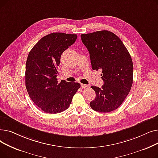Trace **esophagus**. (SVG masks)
I'll return each mask as SVG.
<instances>
[{
	"label": "esophagus",
	"mask_w": 158,
	"mask_h": 158,
	"mask_svg": "<svg viewBox=\"0 0 158 158\" xmlns=\"http://www.w3.org/2000/svg\"><path fill=\"white\" fill-rule=\"evenodd\" d=\"M81 88H88L89 87V85H84V84H81Z\"/></svg>",
	"instance_id": "obj_1"
}]
</instances>
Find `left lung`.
<instances>
[{
    "mask_svg": "<svg viewBox=\"0 0 158 158\" xmlns=\"http://www.w3.org/2000/svg\"><path fill=\"white\" fill-rule=\"evenodd\" d=\"M88 48L94 70H101L104 84L92 86L96 97L89 103L94 111L109 113L117 110L129 94L133 77L131 56L121 40L108 31L81 35Z\"/></svg>",
    "mask_w": 158,
    "mask_h": 158,
    "instance_id": "1",
    "label": "left lung"
}]
</instances>
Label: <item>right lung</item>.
Segmentation results:
<instances>
[{
  "mask_svg": "<svg viewBox=\"0 0 158 158\" xmlns=\"http://www.w3.org/2000/svg\"><path fill=\"white\" fill-rule=\"evenodd\" d=\"M77 35L54 32L40 39L29 52L26 66V86L32 102L43 111L56 114L69 108L81 85L58 82L57 66L62 53Z\"/></svg>",
  "mask_w": 158,
  "mask_h": 158,
  "instance_id": "obj_1",
  "label": "right lung"
}]
</instances>
